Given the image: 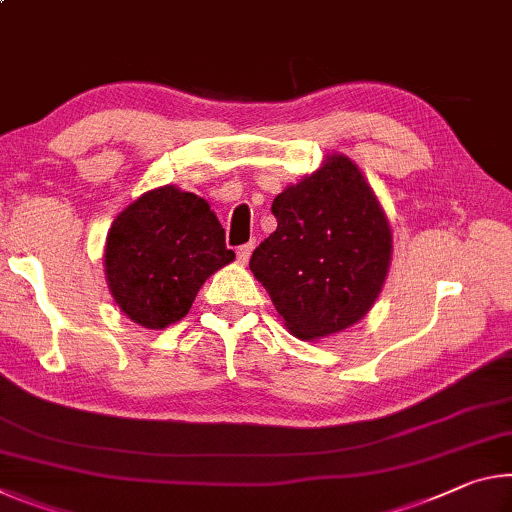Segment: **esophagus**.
Masks as SVG:
<instances>
[{
	"instance_id": "esophagus-1",
	"label": "esophagus",
	"mask_w": 512,
	"mask_h": 512,
	"mask_svg": "<svg viewBox=\"0 0 512 512\" xmlns=\"http://www.w3.org/2000/svg\"><path fill=\"white\" fill-rule=\"evenodd\" d=\"M253 250H255V241H248V243H243V246H239V248H237L239 262L246 264L248 259H250V255H253Z\"/></svg>"
}]
</instances>
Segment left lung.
<instances>
[{
    "instance_id": "obj_1",
    "label": "left lung",
    "mask_w": 512,
    "mask_h": 512,
    "mask_svg": "<svg viewBox=\"0 0 512 512\" xmlns=\"http://www.w3.org/2000/svg\"><path fill=\"white\" fill-rule=\"evenodd\" d=\"M278 227L250 257L291 335L321 339L358 323L383 289L392 232L360 168L332 154L271 207Z\"/></svg>"
}]
</instances>
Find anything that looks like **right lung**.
Masks as SVG:
<instances>
[{"instance_id": "right-lung-1", "label": "right lung", "mask_w": 512, "mask_h": 512, "mask_svg": "<svg viewBox=\"0 0 512 512\" xmlns=\"http://www.w3.org/2000/svg\"><path fill=\"white\" fill-rule=\"evenodd\" d=\"M232 259L207 202L161 186L113 221L104 271L120 310L143 328L161 330L186 316L209 275Z\"/></svg>"}]
</instances>
